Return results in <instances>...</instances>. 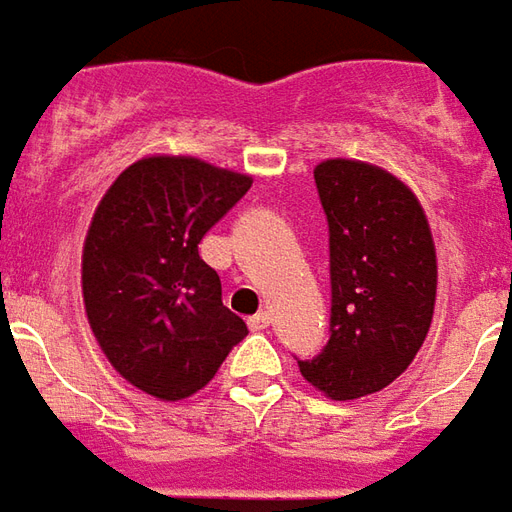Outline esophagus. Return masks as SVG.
Masks as SVG:
<instances>
[{"label":"esophagus","instance_id":"34e87169","mask_svg":"<svg viewBox=\"0 0 512 512\" xmlns=\"http://www.w3.org/2000/svg\"><path fill=\"white\" fill-rule=\"evenodd\" d=\"M268 327H271V313H266V310L249 318V330L260 332V330H268Z\"/></svg>","mask_w":512,"mask_h":512}]
</instances>
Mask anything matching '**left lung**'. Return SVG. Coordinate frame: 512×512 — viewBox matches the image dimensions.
Here are the masks:
<instances>
[{"mask_svg": "<svg viewBox=\"0 0 512 512\" xmlns=\"http://www.w3.org/2000/svg\"><path fill=\"white\" fill-rule=\"evenodd\" d=\"M316 188L330 227V341L296 360L335 402L382 391L405 371L432 324L438 263L416 194L380 166L318 163Z\"/></svg>", "mask_w": 512, "mask_h": 512, "instance_id": "obj_1", "label": "left lung"}]
</instances>
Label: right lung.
Masks as SVG:
<instances>
[{"label": "right lung", "mask_w": 512, "mask_h": 512, "mask_svg": "<svg viewBox=\"0 0 512 512\" xmlns=\"http://www.w3.org/2000/svg\"><path fill=\"white\" fill-rule=\"evenodd\" d=\"M249 188L246 174L157 155L121 171L96 207L82 246L88 324L110 366L155 399L202 391L249 332L199 257Z\"/></svg>", "instance_id": "right-lung-1"}]
</instances>
